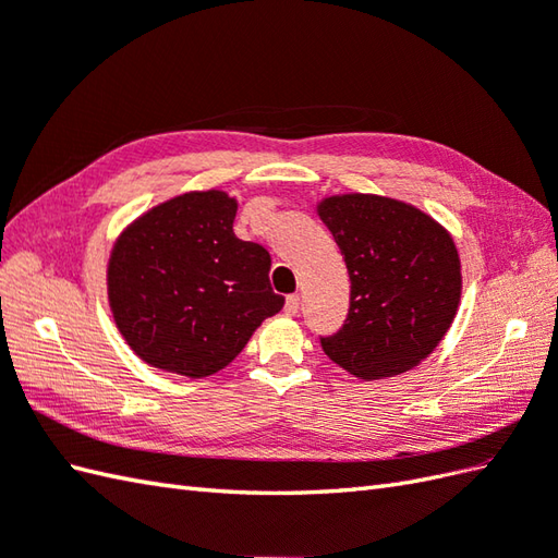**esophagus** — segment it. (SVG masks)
<instances>
[{
    "instance_id": "1",
    "label": "esophagus",
    "mask_w": 558,
    "mask_h": 558,
    "mask_svg": "<svg viewBox=\"0 0 558 558\" xmlns=\"http://www.w3.org/2000/svg\"><path fill=\"white\" fill-rule=\"evenodd\" d=\"M296 311H300V294H290L288 300H284V314L294 316Z\"/></svg>"
}]
</instances>
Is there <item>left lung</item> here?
<instances>
[{
  "label": "left lung",
  "mask_w": 558,
  "mask_h": 558,
  "mask_svg": "<svg viewBox=\"0 0 558 558\" xmlns=\"http://www.w3.org/2000/svg\"><path fill=\"white\" fill-rule=\"evenodd\" d=\"M318 216L344 256L349 311L320 338L335 364L361 380L404 373L433 352L457 316L461 262L435 218L378 194H340Z\"/></svg>",
  "instance_id": "8db88e82"
}]
</instances>
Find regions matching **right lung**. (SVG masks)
<instances>
[{"label": "right lung", "mask_w": 558, "mask_h": 558, "mask_svg": "<svg viewBox=\"0 0 558 558\" xmlns=\"http://www.w3.org/2000/svg\"><path fill=\"white\" fill-rule=\"evenodd\" d=\"M235 214L226 192H187L116 240L107 270L113 320L149 366L211 375L282 308L268 282L270 254L232 232Z\"/></svg>", "instance_id": "1"}]
</instances>
